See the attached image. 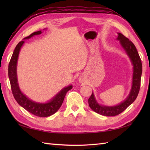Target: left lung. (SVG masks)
<instances>
[{"instance_id": "obj_1", "label": "left lung", "mask_w": 150, "mask_h": 150, "mask_svg": "<svg viewBox=\"0 0 150 150\" xmlns=\"http://www.w3.org/2000/svg\"><path fill=\"white\" fill-rule=\"evenodd\" d=\"M117 34L118 37L117 40H119L121 47L125 51L127 55L129 57L133 65V77L131 90L126 99L116 106H109L99 104L95 98L93 92L88 99L89 106L95 112L102 115L108 117L115 116L122 113L135 101L139 94L140 86H141V79L142 72L141 60L135 45L132 41L124 36L122 33H117Z\"/></svg>"}]
</instances>
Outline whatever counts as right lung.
<instances>
[{
	"label": "right lung",
	"instance_id": "add662e5",
	"mask_svg": "<svg viewBox=\"0 0 150 150\" xmlns=\"http://www.w3.org/2000/svg\"><path fill=\"white\" fill-rule=\"evenodd\" d=\"M42 33V31H38L31 33L30 36L24 38L23 40L21 41L15 47L10 62L9 63L8 77L9 81H10L12 93L17 103L25 110L35 115L40 117H46L52 115L59 110L63 103L64 99L66 93L71 90L73 86L72 85H69L68 86L64 87L50 100L44 103H37V102L31 100L21 91L18 86L17 73V65L19 52L24 43V40L29 39L32 37L40 35Z\"/></svg>",
	"mask_w": 150,
	"mask_h": 150
}]
</instances>
